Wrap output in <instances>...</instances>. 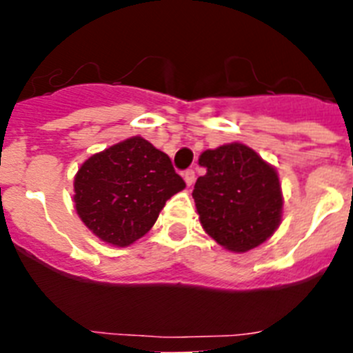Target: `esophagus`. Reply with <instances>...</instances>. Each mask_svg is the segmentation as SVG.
<instances>
[{
  "mask_svg": "<svg viewBox=\"0 0 353 353\" xmlns=\"http://www.w3.org/2000/svg\"><path fill=\"white\" fill-rule=\"evenodd\" d=\"M183 180H185V183L189 187L192 185V183H194V180H196V174H194V171L192 170H187L185 173H183Z\"/></svg>",
  "mask_w": 353,
  "mask_h": 353,
  "instance_id": "34e87169",
  "label": "esophagus"
}]
</instances>
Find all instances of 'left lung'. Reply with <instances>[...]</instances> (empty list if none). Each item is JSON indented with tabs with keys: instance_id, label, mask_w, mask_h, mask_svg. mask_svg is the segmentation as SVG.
<instances>
[{
	"instance_id": "8db88e82",
	"label": "left lung",
	"mask_w": 353,
	"mask_h": 353,
	"mask_svg": "<svg viewBox=\"0 0 353 353\" xmlns=\"http://www.w3.org/2000/svg\"><path fill=\"white\" fill-rule=\"evenodd\" d=\"M207 173L196 180L192 198L205 232L233 252L258 248L272 236L283 214L277 171L242 143L199 155Z\"/></svg>"
}]
</instances>
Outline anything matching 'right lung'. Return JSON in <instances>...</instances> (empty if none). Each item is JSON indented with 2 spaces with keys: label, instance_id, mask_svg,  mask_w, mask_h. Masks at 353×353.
I'll return each mask as SVG.
<instances>
[{
  "label": "right lung",
  "instance_id": "add662e5",
  "mask_svg": "<svg viewBox=\"0 0 353 353\" xmlns=\"http://www.w3.org/2000/svg\"><path fill=\"white\" fill-rule=\"evenodd\" d=\"M183 187L171 159L134 136L83 162L74 179V203L93 235L125 248L150 232L168 199Z\"/></svg>",
  "mask_w": 353,
  "mask_h": 353
}]
</instances>
